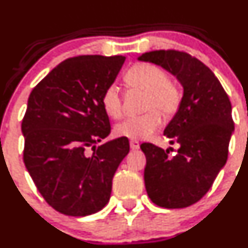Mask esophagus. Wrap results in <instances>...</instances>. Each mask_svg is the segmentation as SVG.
<instances>
[{
	"instance_id": "esophagus-1",
	"label": "esophagus",
	"mask_w": 248,
	"mask_h": 248,
	"mask_svg": "<svg viewBox=\"0 0 248 248\" xmlns=\"http://www.w3.org/2000/svg\"><path fill=\"white\" fill-rule=\"evenodd\" d=\"M130 148H131L132 150H137V149H140V142H138V140H131V142H130Z\"/></svg>"
}]
</instances>
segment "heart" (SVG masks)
I'll list each match as a JSON object with an SVG mask.
<instances>
[{"label":"heart","instance_id":"1","mask_svg":"<svg viewBox=\"0 0 248 248\" xmlns=\"http://www.w3.org/2000/svg\"><path fill=\"white\" fill-rule=\"evenodd\" d=\"M125 84L129 89L145 92L144 110L140 116L130 117L117 124L114 132L118 137L143 140L156 131L162 123V115L170 118L180 110L182 104V89L166 71L151 62H137L125 74ZM102 108L110 118L119 119L123 114V98L118 87L110 85L102 94Z\"/></svg>","mask_w":248,"mask_h":248}]
</instances>
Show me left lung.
Listing matches in <instances>:
<instances>
[{
    "instance_id": "1",
    "label": "left lung",
    "mask_w": 248,
    "mask_h": 248,
    "mask_svg": "<svg viewBox=\"0 0 248 248\" xmlns=\"http://www.w3.org/2000/svg\"><path fill=\"white\" fill-rule=\"evenodd\" d=\"M138 59L162 66L183 86L180 110L164 130L172 144H180L175 156L151 143L140 149L151 201L163 208H185L206 195L227 161L234 130L231 100L215 74L188 53L159 49Z\"/></svg>"
}]
</instances>
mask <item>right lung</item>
<instances>
[{"label":"right lung","mask_w":248,"mask_h":248,"mask_svg":"<svg viewBox=\"0 0 248 248\" xmlns=\"http://www.w3.org/2000/svg\"><path fill=\"white\" fill-rule=\"evenodd\" d=\"M125 57L79 55L59 63L31 92L21 129L23 162L52 208L70 217L99 212L110 200L127 138L95 146L111 132L102 94Z\"/></svg>","instance_id":"obj_1"}]
</instances>
